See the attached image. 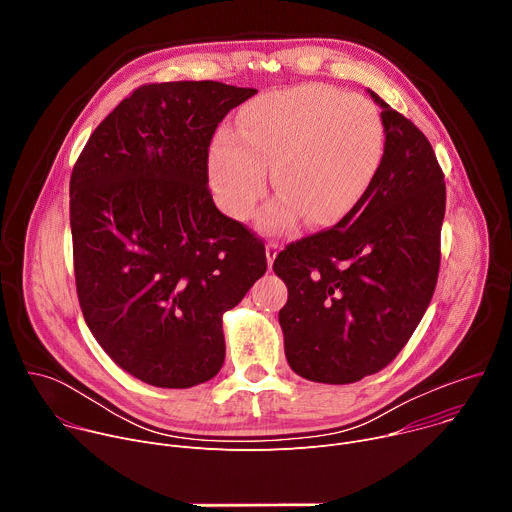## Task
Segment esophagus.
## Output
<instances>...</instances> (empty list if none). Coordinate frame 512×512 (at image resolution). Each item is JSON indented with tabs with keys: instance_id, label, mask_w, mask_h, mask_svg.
<instances>
[{
	"instance_id": "esophagus-1",
	"label": "esophagus",
	"mask_w": 512,
	"mask_h": 512,
	"mask_svg": "<svg viewBox=\"0 0 512 512\" xmlns=\"http://www.w3.org/2000/svg\"><path fill=\"white\" fill-rule=\"evenodd\" d=\"M277 253H279V243H277V241H267V245H265V255H267V265H269V267L273 265Z\"/></svg>"
}]
</instances>
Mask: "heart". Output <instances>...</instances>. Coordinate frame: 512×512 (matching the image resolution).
<instances>
[{
    "label": "heart",
    "mask_w": 512,
    "mask_h": 512,
    "mask_svg": "<svg viewBox=\"0 0 512 512\" xmlns=\"http://www.w3.org/2000/svg\"><path fill=\"white\" fill-rule=\"evenodd\" d=\"M385 152L379 109L362 95L302 85L253 101L231 133L210 150L214 198L229 216L247 218L265 192V170L281 194L259 216L263 231L330 225L375 178Z\"/></svg>",
    "instance_id": "b5f03b06"
}]
</instances>
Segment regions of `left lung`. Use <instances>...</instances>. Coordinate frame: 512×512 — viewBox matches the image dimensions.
<instances>
[{"label":"left lung","instance_id":"obj_1","mask_svg":"<svg viewBox=\"0 0 512 512\" xmlns=\"http://www.w3.org/2000/svg\"><path fill=\"white\" fill-rule=\"evenodd\" d=\"M383 107L385 152L334 227L289 243L273 261L287 285L279 310L289 367L346 385L383 371L403 350L435 291L446 182L419 127Z\"/></svg>","mask_w":512,"mask_h":512}]
</instances>
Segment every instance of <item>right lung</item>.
I'll return each mask as SVG.
<instances>
[{"label": "right lung", "instance_id": "add662e5", "mask_svg": "<svg viewBox=\"0 0 512 512\" xmlns=\"http://www.w3.org/2000/svg\"><path fill=\"white\" fill-rule=\"evenodd\" d=\"M216 81L137 87L91 133L70 174V231L85 322L115 364L164 389L225 362L223 314L265 273L263 241L216 208L208 148L253 97Z\"/></svg>", "mask_w": 512, "mask_h": 512}]
</instances>
